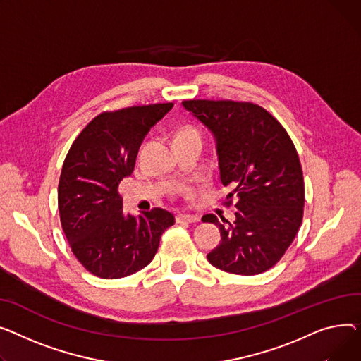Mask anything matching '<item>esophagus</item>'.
Wrapping results in <instances>:
<instances>
[{"mask_svg":"<svg viewBox=\"0 0 361 361\" xmlns=\"http://www.w3.org/2000/svg\"><path fill=\"white\" fill-rule=\"evenodd\" d=\"M176 221L178 223H198L200 219L197 216H190V214H178Z\"/></svg>","mask_w":361,"mask_h":361,"instance_id":"obj_1","label":"esophagus"}]
</instances>
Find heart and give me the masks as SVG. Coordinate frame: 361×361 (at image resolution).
<instances>
[{"label":"heart","mask_w":361,"mask_h":361,"mask_svg":"<svg viewBox=\"0 0 361 361\" xmlns=\"http://www.w3.org/2000/svg\"><path fill=\"white\" fill-rule=\"evenodd\" d=\"M178 137H201V131L197 128V126H194V125H188V126H185V128H182V130L178 133L176 138H178Z\"/></svg>","instance_id":"b5f03b06"}]
</instances>
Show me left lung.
Returning a JSON list of instances; mask_svg holds the SVG:
<instances>
[{"mask_svg":"<svg viewBox=\"0 0 361 361\" xmlns=\"http://www.w3.org/2000/svg\"><path fill=\"white\" fill-rule=\"evenodd\" d=\"M216 137L220 179L236 197V220L214 214L204 223L220 227L221 242L207 259L230 274L257 275L277 264L303 220L305 180L298 150L262 106L235 100H183Z\"/></svg>","mask_w":361,"mask_h":361,"instance_id":"1","label":"left lung"}]
</instances>
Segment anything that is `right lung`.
<instances>
[{
	"label": "right lung",
	"instance_id": "1",
	"mask_svg": "<svg viewBox=\"0 0 361 361\" xmlns=\"http://www.w3.org/2000/svg\"><path fill=\"white\" fill-rule=\"evenodd\" d=\"M173 103L106 111L77 135L58 183L61 226L77 261L96 277L115 280L142 269L154 258L173 214L153 208L125 214L118 192L134 171L138 148Z\"/></svg>",
	"mask_w": 361,
	"mask_h": 361
}]
</instances>
